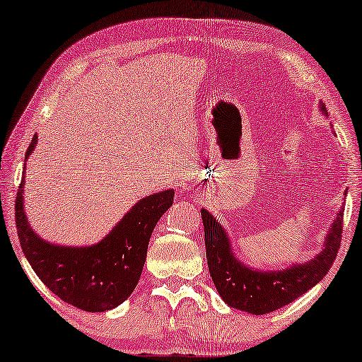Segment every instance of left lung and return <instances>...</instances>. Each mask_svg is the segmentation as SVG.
Returning <instances> with one entry per match:
<instances>
[{
    "label": "left lung",
    "mask_w": 362,
    "mask_h": 362,
    "mask_svg": "<svg viewBox=\"0 0 362 362\" xmlns=\"http://www.w3.org/2000/svg\"><path fill=\"white\" fill-rule=\"evenodd\" d=\"M321 112L326 113L325 105ZM341 209L325 239V249L306 264L291 265L286 270L264 272L245 267L235 259L229 235L206 209H201L204 224L206 255L209 274L221 298L232 308L252 315H265L291 303L325 279L341 247L343 232Z\"/></svg>",
    "instance_id": "1"
}]
</instances>
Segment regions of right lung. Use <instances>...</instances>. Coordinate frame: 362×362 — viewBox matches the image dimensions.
<instances>
[{
	"instance_id": "1",
	"label": "right lung",
	"mask_w": 362,
	"mask_h": 362,
	"mask_svg": "<svg viewBox=\"0 0 362 362\" xmlns=\"http://www.w3.org/2000/svg\"><path fill=\"white\" fill-rule=\"evenodd\" d=\"M36 141L34 135L24 160L33 153ZM23 186L24 180L14 206L18 237L42 284L62 301L92 313L123 303L140 280L151 232L171 207L175 191L166 189L143 197L97 244L67 247L46 242L33 230L24 214Z\"/></svg>"
}]
</instances>
